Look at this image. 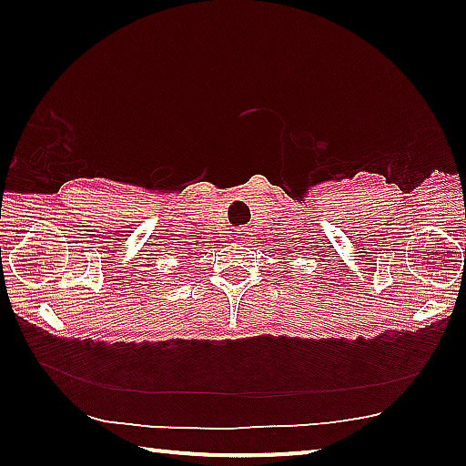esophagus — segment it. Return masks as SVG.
Wrapping results in <instances>:
<instances>
[{
    "instance_id": "obj_1",
    "label": "esophagus",
    "mask_w": 466,
    "mask_h": 466,
    "mask_svg": "<svg viewBox=\"0 0 466 466\" xmlns=\"http://www.w3.org/2000/svg\"><path fill=\"white\" fill-rule=\"evenodd\" d=\"M234 234H236V238H238V240H248L250 238L248 228H238V230H236Z\"/></svg>"
}]
</instances>
